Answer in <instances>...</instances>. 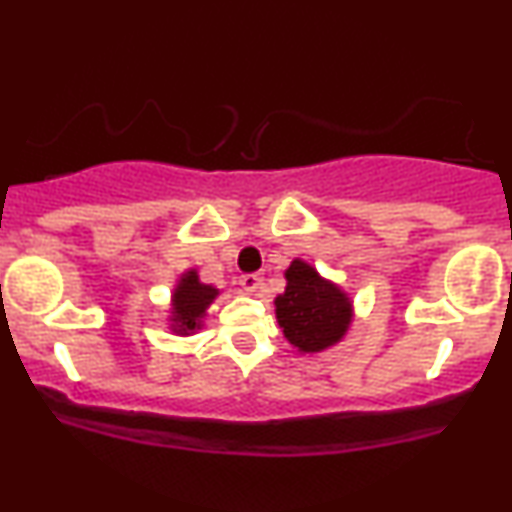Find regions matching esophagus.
Returning a JSON list of instances; mask_svg holds the SVG:
<instances>
[{
	"label": "esophagus",
	"instance_id": "1",
	"mask_svg": "<svg viewBox=\"0 0 512 512\" xmlns=\"http://www.w3.org/2000/svg\"><path fill=\"white\" fill-rule=\"evenodd\" d=\"M240 286L248 293H255L262 289V276L260 274H243L240 276Z\"/></svg>",
	"mask_w": 512,
	"mask_h": 512
}]
</instances>
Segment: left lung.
<instances>
[{"instance_id": "left-lung-1", "label": "left lung", "mask_w": 512, "mask_h": 512, "mask_svg": "<svg viewBox=\"0 0 512 512\" xmlns=\"http://www.w3.org/2000/svg\"><path fill=\"white\" fill-rule=\"evenodd\" d=\"M286 289L274 298L281 332L301 354H320L339 344L354 320V301L313 264L296 257L284 272Z\"/></svg>"}]
</instances>
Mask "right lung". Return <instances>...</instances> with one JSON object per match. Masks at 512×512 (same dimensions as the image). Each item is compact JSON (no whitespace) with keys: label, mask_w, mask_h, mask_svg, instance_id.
<instances>
[{"label":"right lung","mask_w":512,"mask_h":512,"mask_svg":"<svg viewBox=\"0 0 512 512\" xmlns=\"http://www.w3.org/2000/svg\"><path fill=\"white\" fill-rule=\"evenodd\" d=\"M219 289L199 281L197 269H187L170 293V330L180 337H190L204 327L209 305L216 301Z\"/></svg>","instance_id":"add662e5"}]
</instances>
